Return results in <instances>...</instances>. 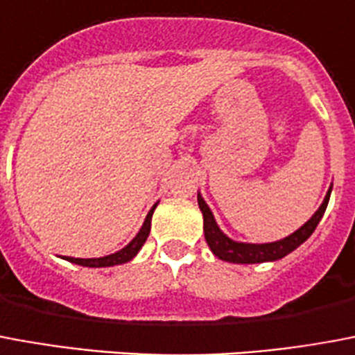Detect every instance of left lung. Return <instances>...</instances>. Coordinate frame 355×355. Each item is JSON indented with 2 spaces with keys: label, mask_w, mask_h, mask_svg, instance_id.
I'll list each match as a JSON object with an SVG mask.
<instances>
[{
  "label": "left lung",
  "mask_w": 355,
  "mask_h": 355,
  "mask_svg": "<svg viewBox=\"0 0 355 355\" xmlns=\"http://www.w3.org/2000/svg\"><path fill=\"white\" fill-rule=\"evenodd\" d=\"M329 196H331V190L327 191L324 203L318 209L316 214L303 227H299L295 233H291L290 237L277 241V243L267 244L235 243V241L225 237L224 233L220 231V227L216 225V222H214L211 209L207 207V203L201 199V196H198L199 209L203 212L205 239H207V244L211 246V250L214 252V256L224 259V261H230V263H263V261H275V259L288 256L290 252H293L297 246H301L314 233L316 225L320 224V220L324 216L325 209H327Z\"/></svg>",
  "instance_id": "obj_1"
}]
</instances>
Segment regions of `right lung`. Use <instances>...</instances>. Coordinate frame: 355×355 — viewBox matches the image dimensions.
<instances>
[{
	"instance_id": "add662e5",
	"label": "right lung",
	"mask_w": 355,
	"mask_h": 355,
	"mask_svg": "<svg viewBox=\"0 0 355 355\" xmlns=\"http://www.w3.org/2000/svg\"><path fill=\"white\" fill-rule=\"evenodd\" d=\"M156 209V205L152 207V211L148 212V216L144 220L143 227L137 233V237L133 239L125 248H122L116 254H111V256H105V258H92V259H80V258H65L71 263H77V265H84V267H111V265H118V263H125V261H130L131 258H135V254L141 250V246L144 244L146 237H148V233H150V220H152V212Z\"/></svg>"
}]
</instances>
